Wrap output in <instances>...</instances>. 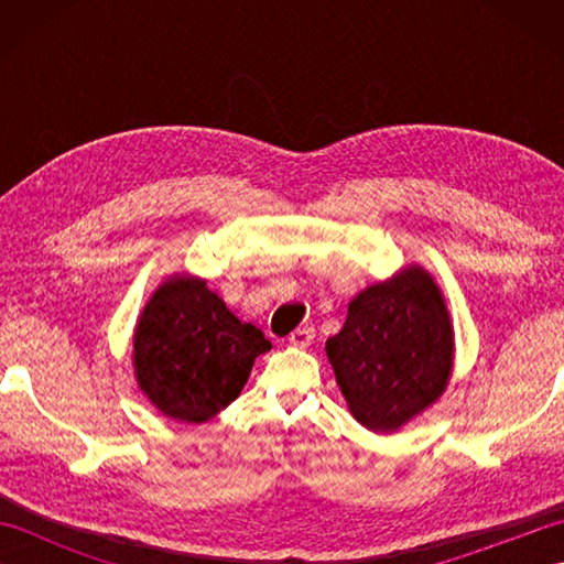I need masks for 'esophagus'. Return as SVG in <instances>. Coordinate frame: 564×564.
I'll use <instances>...</instances> for the list:
<instances>
[{
    "label": "esophagus",
    "mask_w": 564,
    "mask_h": 564,
    "mask_svg": "<svg viewBox=\"0 0 564 564\" xmlns=\"http://www.w3.org/2000/svg\"><path fill=\"white\" fill-rule=\"evenodd\" d=\"M313 339H315V327H310V325L293 329L291 337H289L291 346H295V349H307V346L313 344Z\"/></svg>",
    "instance_id": "esophagus-1"
}]
</instances>
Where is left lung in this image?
<instances>
[{
    "instance_id": "1",
    "label": "left lung",
    "mask_w": 564,
    "mask_h": 564,
    "mask_svg": "<svg viewBox=\"0 0 564 564\" xmlns=\"http://www.w3.org/2000/svg\"><path fill=\"white\" fill-rule=\"evenodd\" d=\"M327 358L349 412L376 434H392L429 410L453 373V322L438 283L410 263L349 303Z\"/></svg>"
}]
</instances>
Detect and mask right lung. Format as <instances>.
I'll return each mask as SVG.
<instances>
[{"mask_svg": "<svg viewBox=\"0 0 564 564\" xmlns=\"http://www.w3.org/2000/svg\"><path fill=\"white\" fill-rule=\"evenodd\" d=\"M271 341L239 322L206 279L172 273L142 307L133 332V370L158 412L203 424L242 392L254 358Z\"/></svg>", "mask_w": 564, "mask_h": 564, "instance_id": "1", "label": "right lung"}]
</instances>
